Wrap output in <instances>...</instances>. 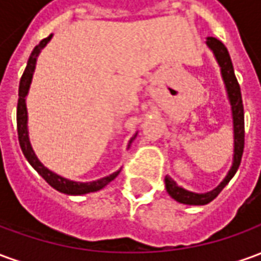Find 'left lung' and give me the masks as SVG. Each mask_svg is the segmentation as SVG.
<instances>
[{"mask_svg":"<svg viewBox=\"0 0 261 261\" xmlns=\"http://www.w3.org/2000/svg\"><path fill=\"white\" fill-rule=\"evenodd\" d=\"M208 47L211 48L215 54V59L218 61L221 67V74L224 78L228 97H229L230 106H232V117H233V134H235V151H233V165L230 168L229 173L226 175L224 181L219 185L217 189H214L213 192L205 193V194H196V193L187 192L185 189H181L176 185L175 180H172L169 176L165 177V186L172 198H175L176 201L183 202V204H190V205H204L213 201L219 193L222 192L229 180L233 177L236 170L239 168L243 155V148H245V114H243V102H242V93L239 82L236 80L233 65L230 61L229 53L225 47V44L215 37H208L207 39Z\"/></svg>","mask_w":261,"mask_h":261,"instance_id":"1","label":"left lung"}]
</instances>
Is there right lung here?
Instances as JSON below:
<instances>
[{
  "mask_svg": "<svg viewBox=\"0 0 261 261\" xmlns=\"http://www.w3.org/2000/svg\"><path fill=\"white\" fill-rule=\"evenodd\" d=\"M51 39V35L46 39H43L42 42L37 44L36 47L33 48L31 57L28 60V65H26L25 71L22 74L19 82V97H18V109H16V127H18V140H19V145L22 152L25 155V158L28 159V162L35 168L39 175L42 176L44 180L47 181L50 186L59 190L65 194H72V196H78V194H86V193L97 192L103 187L109 185L110 181L117 177L120 173V170L114 172L108 177H103L100 180L96 181H89V183H78V181L68 180L64 179L61 176L56 175L54 172L48 170L47 168H44L42 162L36 158V155L32 149L31 142H29V137H28V112H26V103H25V96L28 95L29 91V86H31L32 76H33V71H35V65H36V59L39 53L42 51V48L48 43V40Z\"/></svg>",
  "mask_w": 261,
  "mask_h": 261,
  "instance_id": "obj_1",
  "label": "right lung"
}]
</instances>
